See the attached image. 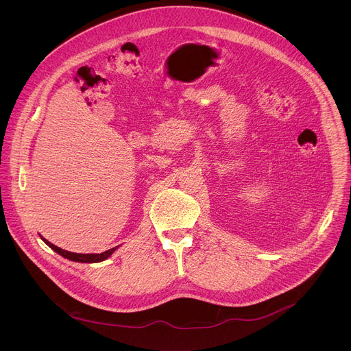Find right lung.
<instances>
[{
    "mask_svg": "<svg viewBox=\"0 0 351 351\" xmlns=\"http://www.w3.org/2000/svg\"><path fill=\"white\" fill-rule=\"evenodd\" d=\"M41 239L44 240V243H45L48 247H51L56 253H58L60 256H62V257H65V258H68V260H71V261H76V263H101V261L107 260V258L115 252V250L118 248V245H117V247H114V248L107 250V252H104V253H101V254H77V253H71V252H66V250H62V248L57 247L56 244L49 243V241L45 240L44 237H41Z\"/></svg>",
    "mask_w": 351,
    "mask_h": 351,
    "instance_id": "obj_1",
    "label": "right lung"
}]
</instances>
